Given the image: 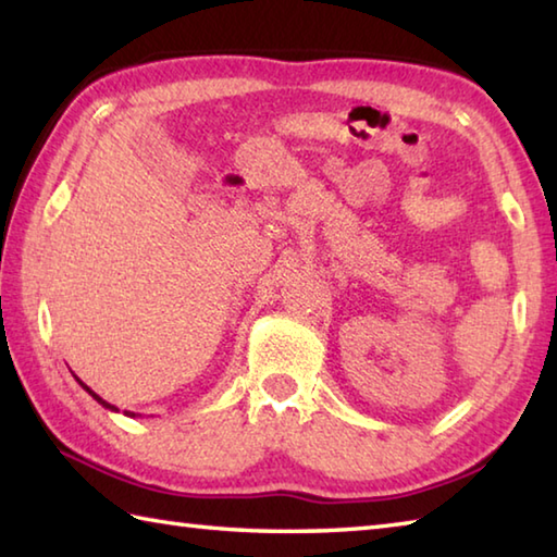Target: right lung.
<instances>
[{
	"mask_svg": "<svg viewBox=\"0 0 557 557\" xmlns=\"http://www.w3.org/2000/svg\"><path fill=\"white\" fill-rule=\"evenodd\" d=\"M75 380L79 382V387H83L85 392H89V394H92V399H97L99 404H102V407H104V409H109V411H119V409L114 407V404H109V401H104L102 397H99V394H97V392H92V389H89V387H87V384H85L83 380H79V377H75ZM124 413H126V417H136V413H134V411H124Z\"/></svg>",
	"mask_w": 557,
	"mask_h": 557,
	"instance_id": "obj_1",
	"label": "right lung"
}]
</instances>
